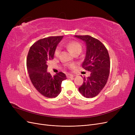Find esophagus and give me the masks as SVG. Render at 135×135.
<instances>
[{
    "instance_id": "1",
    "label": "esophagus",
    "mask_w": 135,
    "mask_h": 135,
    "mask_svg": "<svg viewBox=\"0 0 135 135\" xmlns=\"http://www.w3.org/2000/svg\"><path fill=\"white\" fill-rule=\"evenodd\" d=\"M66 76H67V78H71L74 77V75L72 74H67Z\"/></svg>"
}]
</instances>
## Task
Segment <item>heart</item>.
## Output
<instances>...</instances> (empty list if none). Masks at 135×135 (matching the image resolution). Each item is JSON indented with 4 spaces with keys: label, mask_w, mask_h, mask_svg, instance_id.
Returning <instances> with one entry per match:
<instances>
[{
    "label": "heart",
    "mask_w": 135,
    "mask_h": 135,
    "mask_svg": "<svg viewBox=\"0 0 135 135\" xmlns=\"http://www.w3.org/2000/svg\"><path fill=\"white\" fill-rule=\"evenodd\" d=\"M65 46L68 49V50L71 51L73 54H75L76 53H80L82 50V47L81 45L78 42L76 41H71L66 44ZM61 51V48L60 47H57L55 51V55L56 56H59Z\"/></svg>",
    "instance_id": "b5f03b06"
}]
</instances>
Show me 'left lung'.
<instances>
[{
	"mask_svg": "<svg viewBox=\"0 0 135 135\" xmlns=\"http://www.w3.org/2000/svg\"><path fill=\"white\" fill-rule=\"evenodd\" d=\"M83 40L87 46L85 57L82 67L91 72L79 88V92L86 98L99 95L107 83L110 73V61L107 48L100 40L90 35H75Z\"/></svg>",
	"mask_w": 135,
	"mask_h": 135,
	"instance_id": "1",
	"label": "left lung"
}]
</instances>
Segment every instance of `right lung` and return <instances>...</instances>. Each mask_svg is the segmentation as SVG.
Segmentation results:
<instances>
[{
  "instance_id": "add662e5",
  "label": "right lung",
  "mask_w": 135,
  "mask_h": 135,
  "mask_svg": "<svg viewBox=\"0 0 135 135\" xmlns=\"http://www.w3.org/2000/svg\"><path fill=\"white\" fill-rule=\"evenodd\" d=\"M63 36H50L41 39L31 46L28 52L26 66L32 85L42 95L54 98L61 92L62 81L66 75L59 72L52 76L47 72V63L54 59L55 51Z\"/></svg>"
}]
</instances>
